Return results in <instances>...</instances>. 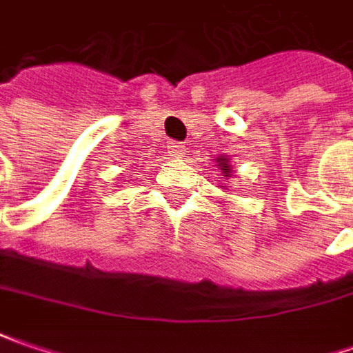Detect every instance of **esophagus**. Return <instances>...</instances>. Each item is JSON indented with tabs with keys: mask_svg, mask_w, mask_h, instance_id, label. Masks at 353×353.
<instances>
[{
	"mask_svg": "<svg viewBox=\"0 0 353 353\" xmlns=\"http://www.w3.org/2000/svg\"><path fill=\"white\" fill-rule=\"evenodd\" d=\"M168 152H170V157H176V159H181V157H185L186 154V149L183 143L170 141V143H168Z\"/></svg>",
	"mask_w": 353,
	"mask_h": 353,
	"instance_id": "34e87169",
	"label": "esophagus"
}]
</instances>
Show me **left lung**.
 <instances>
[{
  "instance_id": "left-lung-1",
  "label": "left lung",
  "mask_w": 353,
  "mask_h": 353,
  "mask_svg": "<svg viewBox=\"0 0 353 353\" xmlns=\"http://www.w3.org/2000/svg\"><path fill=\"white\" fill-rule=\"evenodd\" d=\"M216 161V167L221 170V174L224 179H230V176H234V170H232V165H230V159L228 157H216L214 159Z\"/></svg>"
}]
</instances>
